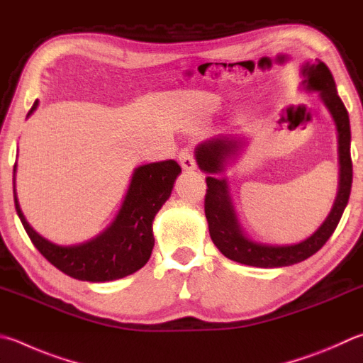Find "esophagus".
<instances>
[{"label": "esophagus", "mask_w": 363, "mask_h": 363, "mask_svg": "<svg viewBox=\"0 0 363 363\" xmlns=\"http://www.w3.org/2000/svg\"><path fill=\"white\" fill-rule=\"evenodd\" d=\"M177 157H179V163H181V167L184 169H194L195 168L194 154H192V149H190V147L181 149V152Z\"/></svg>", "instance_id": "34e87169"}]
</instances>
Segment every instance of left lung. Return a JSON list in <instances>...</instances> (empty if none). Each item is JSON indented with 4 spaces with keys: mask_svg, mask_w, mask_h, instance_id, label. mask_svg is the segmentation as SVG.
Returning a JSON list of instances; mask_svg holds the SVG:
<instances>
[{
    "mask_svg": "<svg viewBox=\"0 0 363 363\" xmlns=\"http://www.w3.org/2000/svg\"><path fill=\"white\" fill-rule=\"evenodd\" d=\"M301 76L303 87L309 91H319L320 100L330 111L338 131L340 157V187L337 199H335L333 208L324 223L309 238L296 242V245L286 246L263 245V242L249 240L242 232L238 219H236L227 179L225 177L219 179V177L214 176L225 171L227 162L241 149L242 141L236 140L235 136H219L204 141L195 149L196 163H199L201 171L208 173L204 214H206L208 219L211 240L227 259L242 263V265L279 268L306 260L308 257L318 252L333 235L342 213H345L349 195H351V127H349L347 111L337 94V85H335L332 72L324 62L315 58V62H306L303 65Z\"/></svg>",
    "mask_w": 363,
    "mask_h": 363,
    "instance_id": "8db88e82",
    "label": "left lung"
}]
</instances>
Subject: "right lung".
<instances>
[{"mask_svg":"<svg viewBox=\"0 0 363 363\" xmlns=\"http://www.w3.org/2000/svg\"><path fill=\"white\" fill-rule=\"evenodd\" d=\"M36 108L38 100L28 116ZM16 167L17 164H14L16 211L26 235L55 268L71 278L89 282L121 279L146 265L154 249V217L169 199L176 177L181 173V167L174 160L138 167L114 222L90 241L74 246H58L43 238L26 222L17 201Z\"/></svg>","mask_w":363,"mask_h":363,"instance_id":"add662e5","label":"right lung"}]
</instances>
